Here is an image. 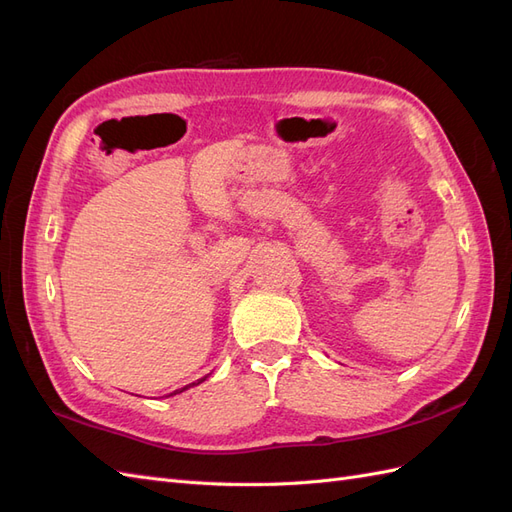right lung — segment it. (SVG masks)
Segmentation results:
<instances>
[{
    "label": "right lung",
    "instance_id": "obj_1",
    "mask_svg": "<svg viewBox=\"0 0 512 512\" xmlns=\"http://www.w3.org/2000/svg\"><path fill=\"white\" fill-rule=\"evenodd\" d=\"M205 378H207V376H205ZM205 378H203V380H205ZM203 380H198V382H192V384H188V386H183V389H181V391H185V389H190V386H196V384H200V382H203ZM181 391H179V393H181ZM175 393H177V391H175ZM175 393H170V395H175Z\"/></svg>",
    "mask_w": 512,
    "mask_h": 512
}]
</instances>
